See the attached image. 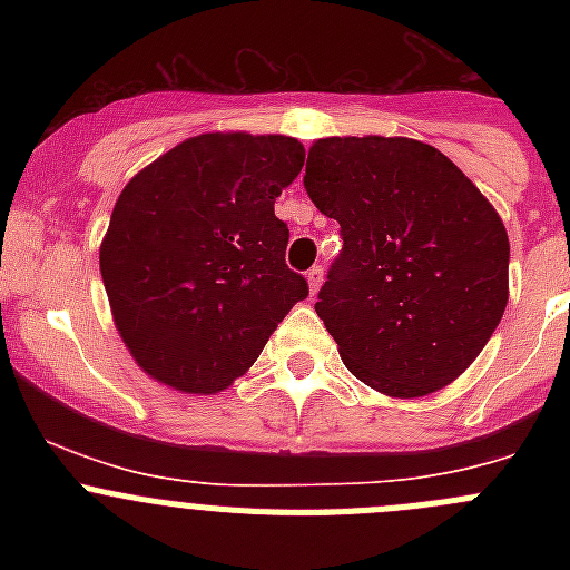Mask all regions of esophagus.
<instances>
[{
	"label": "esophagus",
	"mask_w": 570,
	"mask_h": 570,
	"mask_svg": "<svg viewBox=\"0 0 570 570\" xmlns=\"http://www.w3.org/2000/svg\"><path fill=\"white\" fill-rule=\"evenodd\" d=\"M322 278H325V273H322V267H312V269H308V273H306L308 292H312V295H317V292H320Z\"/></svg>",
	"instance_id": "1"
}]
</instances>
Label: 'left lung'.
Segmentation results:
<instances>
[{"mask_svg":"<svg viewBox=\"0 0 570 570\" xmlns=\"http://www.w3.org/2000/svg\"><path fill=\"white\" fill-rule=\"evenodd\" d=\"M308 198L342 226L317 314L358 381L389 396L450 386L508 306L510 243L485 195L411 137H325Z\"/></svg>","mask_w":570,"mask_h":570,"instance_id":"obj_1","label":"left lung"}]
</instances>
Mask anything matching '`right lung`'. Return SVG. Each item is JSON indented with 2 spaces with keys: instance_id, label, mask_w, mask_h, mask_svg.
Here are the masks:
<instances>
[{
  "instance_id": "obj_1",
  "label": "right lung",
  "mask_w": 570,
  "mask_h": 570,
  "mask_svg": "<svg viewBox=\"0 0 570 570\" xmlns=\"http://www.w3.org/2000/svg\"><path fill=\"white\" fill-rule=\"evenodd\" d=\"M303 159L295 137L212 131L178 142L118 195L101 278L120 338L154 381L223 392L306 301V278L284 258L289 228L275 217Z\"/></svg>"
}]
</instances>
